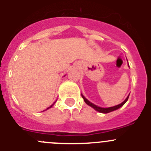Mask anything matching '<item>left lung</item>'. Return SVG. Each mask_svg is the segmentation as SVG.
Returning a JSON list of instances; mask_svg holds the SVG:
<instances>
[{
    "mask_svg": "<svg viewBox=\"0 0 151 151\" xmlns=\"http://www.w3.org/2000/svg\"><path fill=\"white\" fill-rule=\"evenodd\" d=\"M129 96L127 97V98L125 100V101H123L122 103H121L119 105H116V106H111V107H108V108H103V107H100V106H96V105H94V104H92V103H91L90 101H88L86 98H85V97H84L83 95H82V98L84 99V101H85V102L88 105H89L90 106H91V107H93L95 110H97V111L100 112V113H110V112L112 111H114V110H117V109H119V108H120L121 106H123L124 104H125V102L128 101V99H129Z\"/></svg>",
    "mask_w": 151,
    "mask_h": 151,
    "instance_id": "1",
    "label": "left lung"
}]
</instances>
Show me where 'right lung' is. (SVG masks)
<instances>
[{
	"label": "right lung",
	"mask_w": 151,
	"mask_h": 151,
	"mask_svg": "<svg viewBox=\"0 0 151 151\" xmlns=\"http://www.w3.org/2000/svg\"><path fill=\"white\" fill-rule=\"evenodd\" d=\"M53 104H52V105H51V106H50V107H51V106H53ZM48 108H49V107H48ZM48 108H47V109H48Z\"/></svg>",
	"instance_id": "obj_1"
}]
</instances>
